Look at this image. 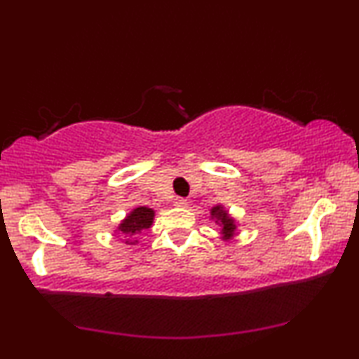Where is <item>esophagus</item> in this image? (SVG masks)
Here are the masks:
<instances>
[{
  "label": "esophagus",
  "instance_id": "1",
  "mask_svg": "<svg viewBox=\"0 0 359 359\" xmlns=\"http://www.w3.org/2000/svg\"><path fill=\"white\" fill-rule=\"evenodd\" d=\"M175 205H176V208H186V205H188V201H186L184 198H176Z\"/></svg>",
  "mask_w": 359,
  "mask_h": 359
}]
</instances>
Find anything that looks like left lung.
Masks as SVG:
<instances>
[{
  "instance_id": "1",
  "label": "left lung",
  "mask_w": 359,
  "mask_h": 359,
  "mask_svg": "<svg viewBox=\"0 0 359 359\" xmlns=\"http://www.w3.org/2000/svg\"><path fill=\"white\" fill-rule=\"evenodd\" d=\"M212 215H214V217H217L219 222L222 224V233L225 235V237H230V235L233 233V229H235L233 220L229 217L227 212H225V210L220 208V205H217V208L212 209Z\"/></svg>"
}]
</instances>
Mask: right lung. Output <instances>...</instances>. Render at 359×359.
I'll use <instances>...</instances> for the list:
<instances>
[{"instance_id":"add662e5","label":"right lung","mask_w":359,"mask_h":359,"mask_svg":"<svg viewBox=\"0 0 359 359\" xmlns=\"http://www.w3.org/2000/svg\"><path fill=\"white\" fill-rule=\"evenodd\" d=\"M154 222V210L149 208H137L124 219V222L119 225L122 233L134 235L140 230L149 229Z\"/></svg>"}]
</instances>
